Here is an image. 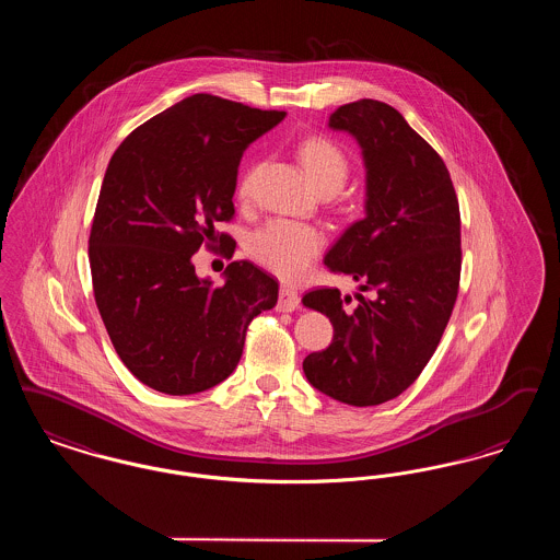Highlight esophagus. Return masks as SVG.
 <instances>
[{
	"mask_svg": "<svg viewBox=\"0 0 560 560\" xmlns=\"http://www.w3.org/2000/svg\"><path fill=\"white\" fill-rule=\"evenodd\" d=\"M298 306H300V295H298V292L293 288L283 285L281 293H279V311L292 313Z\"/></svg>",
	"mask_w": 560,
	"mask_h": 560,
	"instance_id": "esophagus-1",
	"label": "esophagus"
}]
</instances>
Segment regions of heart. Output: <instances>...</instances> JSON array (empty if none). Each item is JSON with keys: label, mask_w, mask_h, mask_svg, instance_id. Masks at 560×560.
Here are the masks:
<instances>
[{"label": "heart", "mask_w": 560, "mask_h": 560, "mask_svg": "<svg viewBox=\"0 0 560 560\" xmlns=\"http://www.w3.org/2000/svg\"><path fill=\"white\" fill-rule=\"evenodd\" d=\"M300 160L317 188H342L350 172L347 153L329 138H308L300 147ZM252 174L240 183V195H249ZM323 233L317 226L288 218L268 220L249 240V254L262 267L283 279L302 277L323 247Z\"/></svg>", "instance_id": "1"}]
</instances>
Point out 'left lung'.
I'll list each match as a JSON object with an SVG mask.
<instances>
[{
	"label": "left lung",
	"instance_id": "1",
	"mask_svg": "<svg viewBox=\"0 0 560 560\" xmlns=\"http://www.w3.org/2000/svg\"><path fill=\"white\" fill-rule=\"evenodd\" d=\"M329 128L361 147L365 218L325 265L361 285L345 298L327 288L302 298L334 325L331 345L302 370L323 395L370 407L399 397L439 347L459 285V206L445 163L397 108L363 98L334 110Z\"/></svg>",
	"mask_w": 560,
	"mask_h": 560
}]
</instances>
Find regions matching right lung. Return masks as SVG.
Listing matches in <instances>:
<instances>
[{"label": "right lung", "mask_w": 560, "mask_h": 560, "mask_svg": "<svg viewBox=\"0 0 560 560\" xmlns=\"http://www.w3.org/2000/svg\"><path fill=\"white\" fill-rule=\"evenodd\" d=\"M283 117L192 94L108 161L88 249L94 298L119 359L153 390L183 397L226 380L249 320L277 304L279 283L265 270L231 262L213 285L195 275L192 254L235 213L243 151Z\"/></svg>", "instance_id": "obj_1"}]
</instances>
